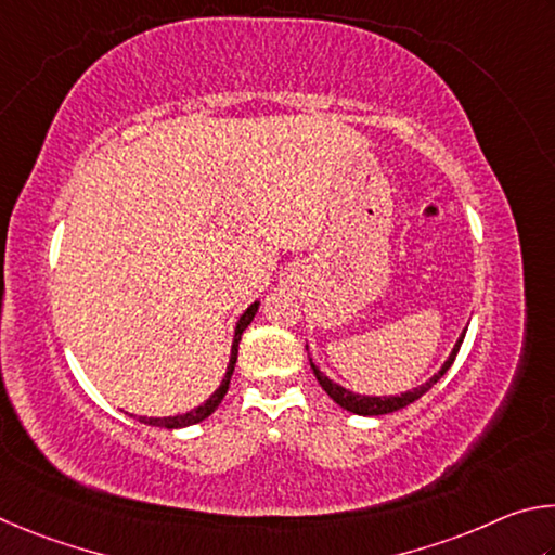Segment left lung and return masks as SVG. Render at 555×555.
<instances>
[{
  "label": "left lung",
  "mask_w": 555,
  "mask_h": 555,
  "mask_svg": "<svg viewBox=\"0 0 555 555\" xmlns=\"http://www.w3.org/2000/svg\"><path fill=\"white\" fill-rule=\"evenodd\" d=\"M463 338H465V334H461L459 344H455V348H453L451 356H449V361L443 363L441 371L436 373L429 383H424L422 387H416V390H412V392H404V395H397V397H365V395L361 397V395H353V392H348V390H344V387H338L336 383L328 380V377H326V375H322V371H319V367H317L312 361H309V363H312V371H314V375H317L319 385L324 387V392H326L328 397H332V400H334L338 406H344V410L353 412V414H363V416H380V414H390V412L402 410V406L412 404L414 400H420V397H422L424 392H429L431 387L441 380L443 373L449 371V367L453 365L455 356H459V351H461Z\"/></svg>",
  "instance_id": "8db88e82"
}]
</instances>
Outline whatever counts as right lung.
<instances>
[{
	"label": "right lung",
	"instance_id": "obj_1",
	"mask_svg": "<svg viewBox=\"0 0 555 555\" xmlns=\"http://www.w3.org/2000/svg\"><path fill=\"white\" fill-rule=\"evenodd\" d=\"M258 312V302H253L246 312H243V317L238 319L236 324V336H233V346H231V361H229V371L227 375H223V383L219 385V390L214 392L207 402H204L202 406H197V410H192L188 414H180V416H165V420H145V416H139V422L143 424H151V426H165V429H182V426H190V424H197L202 420H207V416L217 410V406L221 404L223 395L229 392V383H231V375H233V365H236V356H238V341H241V334L246 332V326L253 322V317H256Z\"/></svg>",
	"mask_w": 555,
	"mask_h": 555
}]
</instances>
